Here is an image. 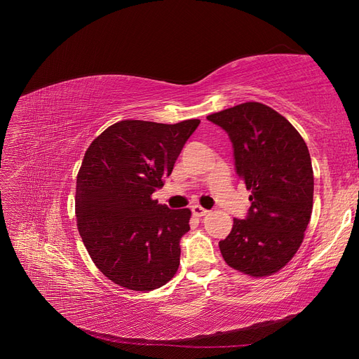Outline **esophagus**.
<instances>
[{"label":"esophagus","instance_id":"34e87169","mask_svg":"<svg viewBox=\"0 0 359 359\" xmlns=\"http://www.w3.org/2000/svg\"><path fill=\"white\" fill-rule=\"evenodd\" d=\"M191 212H193V215H194V216H197V217H203V216H206V215L209 213V210L203 209L201 206H197V204H196V206H193V208H191Z\"/></svg>","mask_w":359,"mask_h":359}]
</instances>
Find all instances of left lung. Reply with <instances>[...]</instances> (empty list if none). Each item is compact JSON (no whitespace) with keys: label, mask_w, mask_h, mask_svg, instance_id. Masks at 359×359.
I'll return each instance as SVG.
<instances>
[{"label":"left lung","mask_w":359,"mask_h":359,"mask_svg":"<svg viewBox=\"0 0 359 359\" xmlns=\"http://www.w3.org/2000/svg\"><path fill=\"white\" fill-rule=\"evenodd\" d=\"M208 119L228 133L236 175L251 190L245 219L235 217L219 243L222 257L245 275L269 276L294 257L309 226L314 194L309 147L285 116L259 102Z\"/></svg>","instance_id":"8db88e82"}]
</instances>
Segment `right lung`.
Wrapping results in <instances>:
<instances>
[{
	"instance_id": "1",
	"label": "right lung",
	"mask_w": 359,
	"mask_h": 359,
	"mask_svg": "<svg viewBox=\"0 0 359 359\" xmlns=\"http://www.w3.org/2000/svg\"><path fill=\"white\" fill-rule=\"evenodd\" d=\"M200 119L115 123L92 142L77 175L76 217L96 267L131 291H153L174 278L190 209L151 200L163 187Z\"/></svg>"
}]
</instances>
